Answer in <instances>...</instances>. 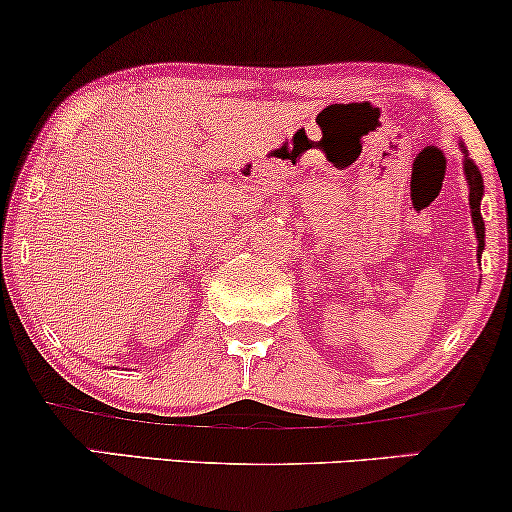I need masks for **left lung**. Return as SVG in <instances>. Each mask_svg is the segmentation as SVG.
<instances>
[{"label":"left lung","mask_w":512,"mask_h":512,"mask_svg":"<svg viewBox=\"0 0 512 512\" xmlns=\"http://www.w3.org/2000/svg\"><path fill=\"white\" fill-rule=\"evenodd\" d=\"M463 171H465V178H467V186H470V212H472V224H474V231H477V243H479V255H482L484 250V219H482V195H484V178L479 174L477 164L472 162L470 157L465 155V162H463Z\"/></svg>","instance_id":"obj_1"}]
</instances>
